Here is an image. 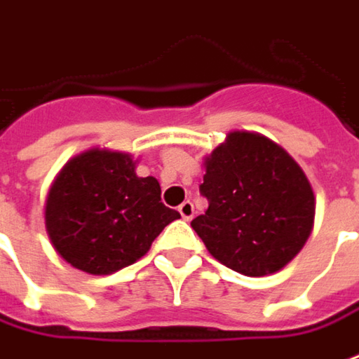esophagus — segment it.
<instances>
[{"mask_svg":"<svg viewBox=\"0 0 359 359\" xmlns=\"http://www.w3.org/2000/svg\"><path fill=\"white\" fill-rule=\"evenodd\" d=\"M177 211H180V215H182L184 219H187V221L194 217V213H196V209H194V203H191L189 199H187V201H184V203H182L180 208H177Z\"/></svg>","mask_w":359,"mask_h":359,"instance_id":"obj_1","label":"esophagus"}]
</instances>
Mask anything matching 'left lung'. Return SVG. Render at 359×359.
<instances>
[{
  "label": "left lung",
  "mask_w": 359,
  "mask_h": 359,
  "mask_svg": "<svg viewBox=\"0 0 359 359\" xmlns=\"http://www.w3.org/2000/svg\"><path fill=\"white\" fill-rule=\"evenodd\" d=\"M205 215L191 227L219 263L247 276L280 271L314 225V194L304 172L278 144L231 132L205 160Z\"/></svg>",
  "instance_id": "obj_1"
}]
</instances>
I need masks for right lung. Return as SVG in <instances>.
<instances>
[{
	"label": "right lung",
	"mask_w": 359,
	"mask_h": 359,
	"mask_svg": "<svg viewBox=\"0 0 359 359\" xmlns=\"http://www.w3.org/2000/svg\"><path fill=\"white\" fill-rule=\"evenodd\" d=\"M128 154L88 150L57 175L45 208L53 247L74 269L110 275L136 263L165 225L180 219L162 203L156 177H138Z\"/></svg>",
	"instance_id": "right-lung-1"
}]
</instances>
